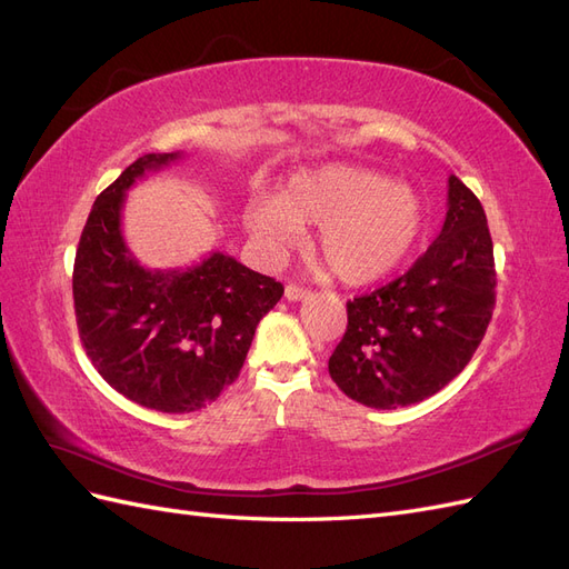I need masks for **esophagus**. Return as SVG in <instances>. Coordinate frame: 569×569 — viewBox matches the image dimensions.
<instances>
[{"label":"esophagus","mask_w":569,"mask_h":569,"mask_svg":"<svg viewBox=\"0 0 569 569\" xmlns=\"http://www.w3.org/2000/svg\"><path fill=\"white\" fill-rule=\"evenodd\" d=\"M284 297L289 301H303V299H311V289H303L299 284H287L284 289Z\"/></svg>","instance_id":"esophagus-1"}]
</instances>
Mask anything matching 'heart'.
<instances>
[{
	"instance_id": "obj_1",
	"label": "heart",
	"mask_w": 569,
	"mask_h": 569,
	"mask_svg": "<svg viewBox=\"0 0 569 569\" xmlns=\"http://www.w3.org/2000/svg\"><path fill=\"white\" fill-rule=\"evenodd\" d=\"M244 222L268 253L297 244L303 226H320L318 261L341 282L370 284L416 251L427 209L416 189L380 170L327 163L291 178L278 199L249 203Z\"/></svg>"
}]
</instances>
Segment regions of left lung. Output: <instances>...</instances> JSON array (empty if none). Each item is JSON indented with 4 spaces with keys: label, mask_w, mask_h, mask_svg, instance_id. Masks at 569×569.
I'll list each match as a JSON object with an SVG mask.
<instances>
[{
    "label": "left lung",
    "mask_w": 569,
    "mask_h": 569,
    "mask_svg": "<svg viewBox=\"0 0 569 569\" xmlns=\"http://www.w3.org/2000/svg\"><path fill=\"white\" fill-rule=\"evenodd\" d=\"M496 303L493 244L479 199L449 178L435 244L393 282L347 303L330 377L349 399L391 410L425 401L470 363Z\"/></svg>",
    "instance_id": "obj_1"
}]
</instances>
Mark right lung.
<instances>
[{
	"label": "right lung",
	"instance_id": "1",
	"mask_svg": "<svg viewBox=\"0 0 569 569\" xmlns=\"http://www.w3.org/2000/svg\"><path fill=\"white\" fill-rule=\"evenodd\" d=\"M180 157L144 153L97 197L73 266L78 332L92 366L126 399L161 412L213 403L239 377L256 325L284 295L220 251L192 268L137 263L120 232L126 192Z\"/></svg>",
	"mask_w": 569,
	"mask_h": 569
}]
</instances>
